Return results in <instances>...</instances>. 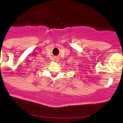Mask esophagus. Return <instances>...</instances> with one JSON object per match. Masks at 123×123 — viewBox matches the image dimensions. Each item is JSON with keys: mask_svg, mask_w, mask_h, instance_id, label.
<instances>
[{"mask_svg": "<svg viewBox=\"0 0 123 123\" xmlns=\"http://www.w3.org/2000/svg\"><path fill=\"white\" fill-rule=\"evenodd\" d=\"M55 62H58L59 61V58L58 57H55Z\"/></svg>", "mask_w": 123, "mask_h": 123, "instance_id": "1", "label": "esophagus"}]
</instances>
